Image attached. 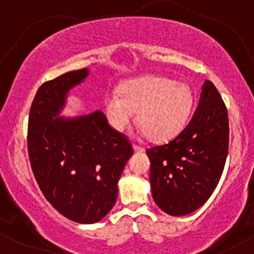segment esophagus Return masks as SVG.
I'll list each match as a JSON object with an SVG mask.
<instances>
[{"label":"esophagus","instance_id":"1","mask_svg":"<svg viewBox=\"0 0 254 254\" xmlns=\"http://www.w3.org/2000/svg\"><path fill=\"white\" fill-rule=\"evenodd\" d=\"M133 150H135V153H143L144 148L139 147V145H137V144H133Z\"/></svg>","mask_w":254,"mask_h":254}]
</instances>
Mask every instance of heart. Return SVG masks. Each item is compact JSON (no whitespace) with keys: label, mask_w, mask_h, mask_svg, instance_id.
Listing matches in <instances>:
<instances>
[{"label":"heart","mask_w":254,"mask_h":254,"mask_svg":"<svg viewBox=\"0 0 254 254\" xmlns=\"http://www.w3.org/2000/svg\"><path fill=\"white\" fill-rule=\"evenodd\" d=\"M192 107L186 84L167 77L147 76L130 81L105 98V112L111 127L124 131L137 112V123L151 141H167L185 124Z\"/></svg>","instance_id":"obj_1"}]
</instances>
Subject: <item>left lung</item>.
Instances as JSON below:
<instances>
[{
    "label": "left lung",
    "instance_id": "obj_1",
    "mask_svg": "<svg viewBox=\"0 0 254 254\" xmlns=\"http://www.w3.org/2000/svg\"><path fill=\"white\" fill-rule=\"evenodd\" d=\"M228 144L227 107L214 83L205 81L185 129L168 143L147 149L156 205L172 216L200 208L220 182Z\"/></svg>",
    "mask_w": 254,
    "mask_h": 254
}]
</instances>
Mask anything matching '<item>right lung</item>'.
<instances>
[{
  "label": "right lung",
  "instance_id": "1",
  "mask_svg": "<svg viewBox=\"0 0 254 254\" xmlns=\"http://www.w3.org/2000/svg\"><path fill=\"white\" fill-rule=\"evenodd\" d=\"M88 74L80 69L43 83L28 118V155L38 185L58 212L77 223H95L109 214L133 154L127 136L112 129L101 111L60 117L68 92Z\"/></svg>",
  "mask_w": 254,
  "mask_h": 254
}]
</instances>
